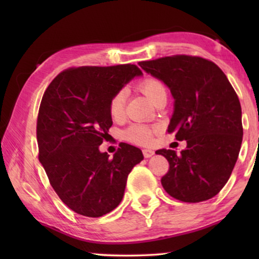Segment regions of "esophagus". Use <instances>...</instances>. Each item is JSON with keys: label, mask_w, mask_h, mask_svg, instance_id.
<instances>
[{"label": "esophagus", "mask_w": 259, "mask_h": 259, "mask_svg": "<svg viewBox=\"0 0 259 259\" xmlns=\"http://www.w3.org/2000/svg\"><path fill=\"white\" fill-rule=\"evenodd\" d=\"M143 154H144L145 158H151L152 155L154 154V151L153 150H150V148H144Z\"/></svg>", "instance_id": "1"}]
</instances>
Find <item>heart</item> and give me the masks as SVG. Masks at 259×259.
<instances>
[{"label": "heart", "instance_id": "obj_1", "mask_svg": "<svg viewBox=\"0 0 259 259\" xmlns=\"http://www.w3.org/2000/svg\"><path fill=\"white\" fill-rule=\"evenodd\" d=\"M138 88L146 95L152 104H154L160 97L167 95V88L165 83L154 76L145 77L138 84ZM123 107H125V94L123 92H118L109 101V114L114 120H118L123 115ZM125 138L134 144H147L151 141L152 130L147 126L133 125L127 128Z\"/></svg>", "mask_w": 259, "mask_h": 259}]
</instances>
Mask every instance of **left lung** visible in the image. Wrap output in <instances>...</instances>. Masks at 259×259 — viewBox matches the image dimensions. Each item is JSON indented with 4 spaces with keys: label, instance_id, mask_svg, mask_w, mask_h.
I'll return each mask as SVG.
<instances>
[{
    "label": "left lung",
    "instance_id": "8db88e82",
    "mask_svg": "<svg viewBox=\"0 0 259 259\" xmlns=\"http://www.w3.org/2000/svg\"><path fill=\"white\" fill-rule=\"evenodd\" d=\"M175 98L167 132L186 140L185 150H158L169 168L161 185L169 196L199 203L219 193L231 176L243 140L239 99L224 72L200 56L172 55L141 61Z\"/></svg>",
    "mask_w": 259,
    "mask_h": 259
}]
</instances>
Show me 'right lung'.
Instances as JSON below:
<instances>
[{
	"label": "right lung",
	"instance_id": "add662e5",
	"mask_svg": "<svg viewBox=\"0 0 259 259\" xmlns=\"http://www.w3.org/2000/svg\"><path fill=\"white\" fill-rule=\"evenodd\" d=\"M136 65L82 66L52 81L38 109V159L60 199L76 213L101 217L118 206L127 177L144 159L121 143L112 159L99 151L112 126L109 101L134 76Z\"/></svg>",
	"mask_w": 259,
	"mask_h": 259
}]
</instances>
